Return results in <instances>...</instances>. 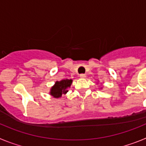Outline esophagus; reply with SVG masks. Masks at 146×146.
Instances as JSON below:
<instances>
[{"label": "esophagus", "mask_w": 146, "mask_h": 146, "mask_svg": "<svg viewBox=\"0 0 146 146\" xmlns=\"http://www.w3.org/2000/svg\"><path fill=\"white\" fill-rule=\"evenodd\" d=\"M86 77V75L85 74H80V77H81V78H85Z\"/></svg>", "instance_id": "esophagus-1"}]
</instances>
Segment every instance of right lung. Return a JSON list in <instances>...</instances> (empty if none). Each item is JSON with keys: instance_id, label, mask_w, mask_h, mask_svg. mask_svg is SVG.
I'll list each match as a JSON object with an SVG mask.
<instances>
[{"instance_id": "obj_1", "label": "right lung", "mask_w": 146, "mask_h": 146, "mask_svg": "<svg viewBox=\"0 0 146 146\" xmlns=\"http://www.w3.org/2000/svg\"><path fill=\"white\" fill-rule=\"evenodd\" d=\"M72 83V80H62L57 81L50 89V95L55 98L61 97L62 94H66L68 92V88Z\"/></svg>"}]
</instances>
